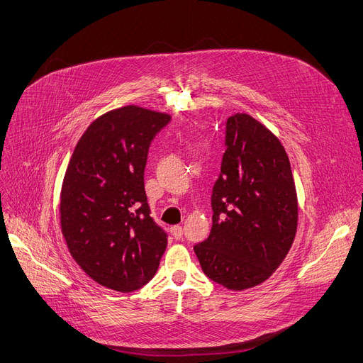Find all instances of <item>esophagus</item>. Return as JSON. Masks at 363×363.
I'll return each mask as SVG.
<instances>
[{
	"mask_svg": "<svg viewBox=\"0 0 363 363\" xmlns=\"http://www.w3.org/2000/svg\"><path fill=\"white\" fill-rule=\"evenodd\" d=\"M172 236H174L177 240H179V239L182 238V227H181V225H174V227H172Z\"/></svg>",
	"mask_w": 363,
	"mask_h": 363,
	"instance_id": "1",
	"label": "esophagus"
}]
</instances>
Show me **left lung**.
<instances>
[{"label": "left lung", "instance_id": "8db88e82", "mask_svg": "<svg viewBox=\"0 0 363 363\" xmlns=\"http://www.w3.org/2000/svg\"><path fill=\"white\" fill-rule=\"evenodd\" d=\"M211 207L210 236L194 246L204 274L233 291L267 281L292 246L298 203L284 146L249 114L227 118Z\"/></svg>", "mask_w": 363, "mask_h": 363}]
</instances>
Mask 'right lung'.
<instances>
[{"label": "right lung", "mask_w": 363, "mask_h": 363, "mask_svg": "<svg viewBox=\"0 0 363 363\" xmlns=\"http://www.w3.org/2000/svg\"><path fill=\"white\" fill-rule=\"evenodd\" d=\"M171 116L125 106L81 136L60 191V228L81 269L100 285L131 292L156 274L168 235L150 217L145 168L152 140Z\"/></svg>", "instance_id": "obj_1"}]
</instances>
